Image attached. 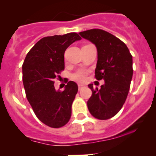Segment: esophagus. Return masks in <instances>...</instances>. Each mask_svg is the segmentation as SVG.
<instances>
[{"label":"esophagus","mask_w":156,"mask_h":156,"mask_svg":"<svg viewBox=\"0 0 156 156\" xmlns=\"http://www.w3.org/2000/svg\"><path fill=\"white\" fill-rule=\"evenodd\" d=\"M84 87H85V86H84L83 85H80V84H79V85H78V89H79V90H81L82 89H83Z\"/></svg>","instance_id":"esophagus-1"}]
</instances>
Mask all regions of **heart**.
Segmentation results:
<instances>
[{"label": "heart", "mask_w": 156, "mask_h": 156, "mask_svg": "<svg viewBox=\"0 0 156 156\" xmlns=\"http://www.w3.org/2000/svg\"><path fill=\"white\" fill-rule=\"evenodd\" d=\"M87 74V71L81 69V70H79V71H76V73H73L72 75V78L74 80H76V81L82 83V82H84L85 80H86Z\"/></svg>", "instance_id": "heart-1"}]
</instances>
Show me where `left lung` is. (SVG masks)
I'll return each instance as SVG.
<instances>
[{"instance_id":"obj_1","label":"left lung","mask_w":156,"mask_h":156,"mask_svg":"<svg viewBox=\"0 0 156 156\" xmlns=\"http://www.w3.org/2000/svg\"><path fill=\"white\" fill-rule=\"evenodd\" d=\"M79 34L97 47L95 77L105 81L100 90L88 85L92 96L87 108L98 119H108L122 109L127 99L133 72L132 55L122 40L108 31L94 29Z\"/></svg>"}]
</instances>
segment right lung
<instances>
[{"label":"right lung","instance_id":"add662e5","mask_svg":"<svg viewBox=\"0 0 156 156\" xmlns=\"http://www.w3.org/2000/svg\"><path fill=\"white\" fill-rule=\"evenodd\" d=\"M81 39L75 32L42 38L29 51L23 64L26 98L39 120L51 127H62L71 118L77 85L69 81L60 91L55 89L53 80L65 69L66 50Z\"/></svg>","mask_w":156,"mask_h":156}]
</instances>
